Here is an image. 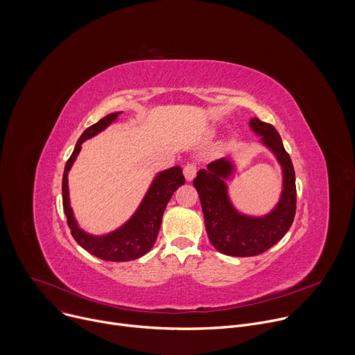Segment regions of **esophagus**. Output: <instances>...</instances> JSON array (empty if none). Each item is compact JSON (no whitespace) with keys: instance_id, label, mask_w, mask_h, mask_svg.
Returning a JSON list of instances; mask_svg holds the SVG:
<instances>
[{"instance_id":"obj_1","label":"esophagus","mask_w":355,"mask_h":355,"mask_svg":"<svg viewBox=\"0 0 355 355\" xmlns=\"http://www.w3.org/2000/svg\"><path fill=\"white\" fill-rule=\"evenodd\" d=\"M198 173V166L193 164V163H188L185 167H184V175L187 178V181H192L195 178Z\"/></svg>"}]
</instances>
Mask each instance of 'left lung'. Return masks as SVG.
Wrapping results in <instances>:
<instances>
[{
    "instance_id": "left-lung-1",
    "label": "left lung",
    "mask_w": 355,
    "mask_h": 355,
    "mask_svg": "<svg viewBox=\"0 0 355 355\" xmlns=\"http://www.w3.org/2000/svg\"><path fill=\"white\" fill-rule=\"evenodd\" d=\"M250 125L263 136V141L274 151L284 171L282 196L270 215L248 218L233 209L223 182L233 168L226 159L209 163L208 168L199 170L193 180L211 243L223 254L234 257L259 256L271 248L289 230L296 212L295 170L279 133L271 123L257 118L251 119Z\"/></svg>"
}]
</instances>
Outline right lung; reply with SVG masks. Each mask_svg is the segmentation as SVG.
Wrapping results in <instances>:
<instances>
[{
	"label": "right lung",
	"mask_w": 355,
	"mask_h": 355,
	"mask_svg": "<svg viewBox=\"0 0 355 355\" xmlns=\"http://www.w3.org/2000/svg\"><path fill=\"white\" fill-rule=\"evenodd\" d=\"M118 115L119 112L110 114L84 130V133L80 136L76 144V148L71 153L70 159L66 163L62 189H63V208L67 216V225L71 230V236L74 237V240L83 248L91 252L92 256L101 260L122 263V261L136 260L144 256L146 252L153 247L160 230L163 214L168 204V200L173 196L174 191L185 182V178L182 175L181 167H173L170 170L160 173L153 181V184H151L147 195L141 202V205L139 207L137 212L132 216V219L126 225H123L121 229L107 236L95 237L78 229L70 208L67 173L71 164L74 163L77 155L80 153L83 141L92 137L98 132L104 130L111 122L116 119Z\"/></svg>",
	"instance_id": "1"
}]
</instances>
